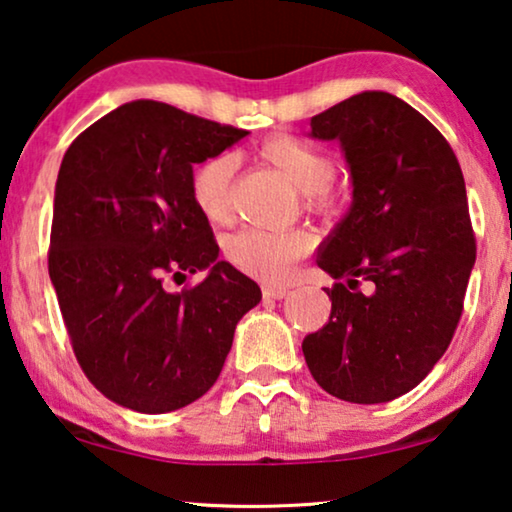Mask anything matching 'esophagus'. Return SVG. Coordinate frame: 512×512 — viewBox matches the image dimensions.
<instances>
[{"label":"esophagus","mask_w":512,"mask_h":512,"mask_svg":"<svg viewBox=\"0 0 512 512\" xmlns=\"http://www.w3.org/2000/svg\"><path fill=\"white\" fill-rule=\"evenodd\" d=\"M286 295H288L286 288H272V286L263 288V298L265 300H284Z\"/></svg>","instance_id":"obj_1"}]
</instances>
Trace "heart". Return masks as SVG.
<instances>
[{
	"instance_id": "obj_1",
	"label": "heart",
	"mask_w": 512,
	"mask_h": 512,
	"mask_svg": "<svg viewBox=\"0 0 512 512\" xmlns=\"http://www.w3.org/2000/svg\"><path fill=\"white\" fill-rule=\"evenodd\" d=\"M270 164L300 189L309 194L314 207L332 203L330 180L332 161L314 145L286 133L270 136L261 147ZM238 157L233 152H219L203 159L191 173V196L203 217L212 224H224L233 212V177ZM314 247L311 233L302 228L291 231H268V228H242L226 240V258L233 268L261 279L265 284H284L291 277L295 261H300Z\"/></svg>"
}]
</instances>
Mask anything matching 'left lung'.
I'll use <instances>...</instances> for the list:
<instances>
[{
  "instance_id": "left-lung-1",
  "label": "left lung",
  "mask_w": 512,
  "mask_h": 512,
  "mask_svg": "<svg viewBox=\"0 0 512 512\" xmlns=\"http://www.w3.org/2000/svg\"><path fill=\"white\" fill-rule=\"evenodd\" d=\"M309 138L342 147L353 201L316 249L342 281L302 353L332 397L390 402L432 372L462 316L476 263L462 168L434 124L379 90L311 117Z\"/></svg>"
}]
</instances>
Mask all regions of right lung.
<instances>
[{"mask_svg": "<svg viewBox=\"0 0 512 512\" xmlns=\"http://www.w3.org/2000/svg\"><path fill=\"white\" fill-rule=\"evenodd\" d=\"M247 133L138 99L103 115L64 154L50 281L80 367L124 409L168 413L203 397L235 325L261 302L256 281L219 261L191 196L194 166ZM182 271L206 279L168 292L165 277Z\"/></svg>", "mask_w": 512, "mask_h": 512, "instance_id": "add662e5", "label": "right lung"}]
</instances>
